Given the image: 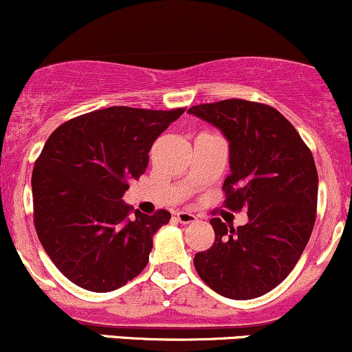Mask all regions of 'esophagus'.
<instances>
[{"label":"esophagus","mask_w":352,"mask_h":352,"mask_svg":"<svg viewBox=\"0 0 352 352\" xmlns=\"http://www.w3.org/2000/svg\"><path fill=\"white\" fill-rule=\"evenodd\" d=\"M177 219H179L182 224H190L197 221L198 218L195 217L193 213H188V211H179V213H177Z\"/></svg>","instance_id":"1"}]
</instances>
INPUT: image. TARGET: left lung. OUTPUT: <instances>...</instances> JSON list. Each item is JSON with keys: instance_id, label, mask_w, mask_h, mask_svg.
I'll return each mask as SVG.
<instances>
[{"instance_id": "left-lung-1", "label": "left lung", "mask_w": 352, "mask_h": 352, "mask_svg": "<svg viewBox=\"0 0 352 352\" xmlns=\"http://www.w3.org/2000/svg\"><path fill=\"white\" fill-rule=\"evenodd\" d=\"M188 113L217 126L230 141L223 205L245 210L249 218L238 228L211 219L214 243L195 254V269L223 297H261L292 272L311 236L318 201L313 154L292 122L269 104L231 98L197 104Z\"/></svg>"}]
</instances>
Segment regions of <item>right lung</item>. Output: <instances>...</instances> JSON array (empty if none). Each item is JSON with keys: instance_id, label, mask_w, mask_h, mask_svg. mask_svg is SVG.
Wrapping results in <instances>:
<instances>
[{"instance_id": "add662e5", "label": "right lung", "mask_w": 352, "mask_h": 352, "mask_svg": "<svg viewBox=\"0 0 352 352\" xmlns=\"http://www.w3.org/2000/svg\"><path fill=\"white\" fill-rule=\"evenodd\" d=\"M185 108L111 107L80 114L49 135L34 164V226L55 267L90 292H111L149 262L167 210L144 214L121 200L149 164L155 139Z\"/></svg>"}]
</instances>
